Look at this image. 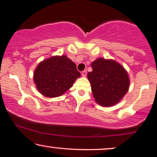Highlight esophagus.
I'll return each instance as SVG.
<instances>
[{"label":"esophagus","instance_id":"34e87169","mask_svg":"<svg viewBox=\"0 0 157 157\" xmlns=\"http://www.w3.org/2000/svg\"><path fill=\"white\" fill-rule=\"evenodd\" d=\"M82 77H86V75H87V71L84 70V71L82 72Z\"/></svg>","mask_w":157,"mask_h":157}]
</instances>
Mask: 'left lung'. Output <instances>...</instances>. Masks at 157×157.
<instances>
[{
  "mask_svg": "<svg viewBox=\"0 0 157 157\" xmlns=\"http://www.w3.org/2000/svg\"><path fill=\"white\" fill-rule=\"evenodd\" d=\"M92 71L87 74L95 101L102 107L118 103L128 92L127 72L113 59L98 58L92 62Z\"/></svg>",
  "mask_w": 157,
  "mask_h": 157,
  "instance_id": "left-lung-1",
  "label": "left lung"
}]
</instances>
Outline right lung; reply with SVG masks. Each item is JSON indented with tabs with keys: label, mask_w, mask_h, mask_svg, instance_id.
Segmentation results:
<instances>
[{
	"label": "right lung",
	"mask_w": 157,
	"mask_h": 157,
	"mask_svg": "<svg viewBox=\"0 0 157 157\" xmlns=\"http://www.w3.org/2000/svg\"><path fill=\"white\" fill-rule=\"evenodd\" d=\"M80 75L75 64L67 56H53L38 64L33 79L43 95L56 98L67 91Z\"/></svg>",
	"instance_id": "add662e5"
}]
</instances>
